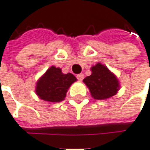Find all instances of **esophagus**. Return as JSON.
Returning <instances> with one entry per match:
<instances>
[{"label": "esophagus", "instance_id": "esophagus-1", "mask_svg": "<svg viewBox=\"0 0 150 150\" xmlns=\"http://www.w3.org/2000/svg\"><path fill=\"white\" fill-rule=\"evenodd\" d=\"M77 78L78 79V81H81L83 80V78H84V75H83L82 73H80V74L77 75Z\"/></svg>", "mask_w": 150, "mask_h": 150}]
</instances>
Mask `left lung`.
Instances as JSON below:
<instances>
[{
  "label": "left lung",
  "mask_w": 150,
  "mask_h": 150,
  "mask_svg": "<svg viewBox=\"0 0 150 150\" xmlns=\"http://www.w3.org/2000/svg\"><path fill=\"white\" fill-rule=\"evenodd\" d=\"M91 74L84 78L83 82L95 100H107L120 90V82L117 76L105 65L97 63L91 68Z\"/></svg>",
  "instance_id": "obj_1"
}]
</instances>
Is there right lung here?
Wrapping results in <instances>:
<instances>
[{
	"label": "right lung",
	"instance_id": "1",
	"mask_svg": "<svg viewBox=\"0 0 150 150\" xmlns=\"http://www.w3.org/2000/svg\"><path fill=\"white\" fill-rule=\"evenodd\" d=\"M77 81L72 73H62L61 69L51 66L36 83L35 91L41 100L47 102L64 100L70 86Z\"/></svg>",
	"mask_w": 150,
	"mask_h": 150
}]
</instances>
